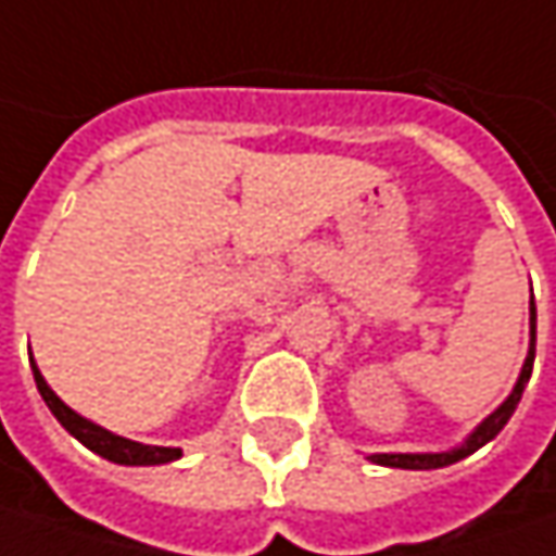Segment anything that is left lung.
<instances>
[{
	"mask_svg": "<svg viewBox=\"0 0 556 556\" xmlns=\"http://www.w3.org/2000/svg\"><path fill=\"white\" fill-rule=\"evenodd\" d=\"M529 327H532V330H529V333H532V340H529V355H526V365H522V371H519V380H516L513 393H509L504 403L494 408V412H491V415H488V418H484L459 446L443 450V453H375V456H368V459L377 463V466H390V469H443V466H453V463L472 456L475 450H481L488 441H494V438L504 431L509 415L519 406L522 390H526V383H529V377H532V365H535V302H532Z\"/></svg>",
	"mask_w": 556,
	"mask_h": 556,
	"instance_id": "8db88e82",
	"label": "left lung"
}]
</instances>
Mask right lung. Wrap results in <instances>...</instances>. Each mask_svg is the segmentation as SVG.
<instances>
[{"label":"right lung","instance_id":"obj_1","mask_svg":"<svg viewBox=\"0 0 556 556\" xmlns=\"http://www.w3.org/2000/svg\"><path fill=\"white\" fill-rule=\"evenodd\" d=\"M30 368H34L37 390H40V396H43V403L50 406L52 415L59 418V425H62L72 438H78L87 450H93L97 456H103V459H110V463H118V466H163V463H173V459H179L181 456L179 446H150V443L128 441V438H118L113 431H106V428L87 421L84 415H78L75 408L65 406V403L52 393L50 383L40 375V368L34 365V355H30Z\"/></svg>","mask_w":556,"mask_h":556}]
</instances>
